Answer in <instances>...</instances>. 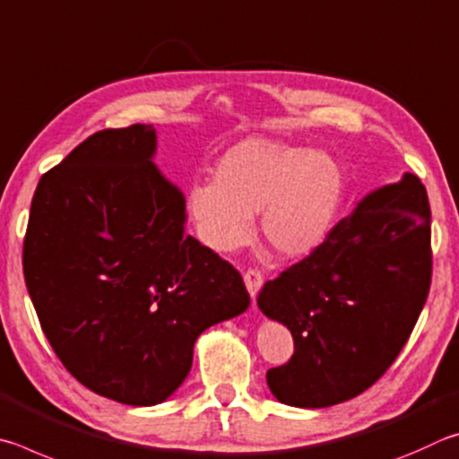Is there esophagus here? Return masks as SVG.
Masks as SVG:
<instances>
[{"instance_id": "esophagus-1", "label": "esophagus", "mask_w": 459, "mask_h": 459, "mask_svg": "<svg viewBox=\"0 0 459 459\" xmlns=\"http://www.w3.org/2000/svg\"><path fill=\"white\" fill-rule=\"evenodd\" d=\"M244 282H246L247 292H250V296H252V300H255V296H258L260 288L264 284V276L258 270H247L244 274Z\"/></svg>"}]
</instances>
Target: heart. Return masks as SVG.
Masks as SVG:
<instances>
[{"label":"heart","mask_w":459,"mask_h":459,"mask_svg":"<svg viewBox=\"0 0 459 459\" xmlns=\"http://www.w3.org/2000/svg\"><path fill=\"white\" fill-rule=\"evenodd\" d=\"M344 171L326 151L250 136L217 159L213 183H195L187 207L197 236L228 254L254 236L260 213L266 244L284 260L316 252L342 204Z\"/></svg>","instance_id":"b5f03b06"}]
</instances>
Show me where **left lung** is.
Returning a JSON list of instances; mask_svg holds the SVG:
<instances>
[{"label":"left lung","mask_w":459,"mask_h":459,"mask_svg":"<svg viewBox=\"0 0 459 459\" xmlns=\"http://www.w3.org/2000/svg\"><path fill=\"white\" fill-rule=\"evenodd\" d=\"M431 212L420 177L357 201L325 244L264 284L258 308L292 333L294 355L268 387L290 407L357 397L403 349L431 284Z\"/></svg>","instance_id":"left-lung-1"}]
</instances>
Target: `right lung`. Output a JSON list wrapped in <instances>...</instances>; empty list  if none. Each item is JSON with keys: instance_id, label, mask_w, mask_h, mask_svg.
Returning a JSON list of instances; mask_svg holds the SVG:
<instances>
[{"instance_id": "obj_1", "label": "right lung", "mask_w": 459, "mask_h": 459, "mask_svg": "<svg viewBox=\"0 0 459 459\" xmlns=\"http://www.w3.org/2000/svg\"><path fill=\"white\" fill-rule=\"evenodd\" d=\"M157 131L94 133L38 183L23 276L72 377L134 407L181 387L209 326L250 307L239 272L185 234L183 191L155 165Z\"/></svg>"}]
</instances>
